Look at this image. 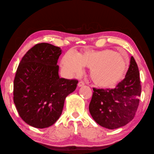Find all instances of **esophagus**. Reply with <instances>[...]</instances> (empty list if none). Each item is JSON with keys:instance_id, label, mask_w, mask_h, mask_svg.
<instances>
[{"instance_id": "1", "label": "esophagus", "mask_w": 154, "mask_h": 154, "mask_svg": "<svg viewBox=\"0 0 154 154\" xmlns=\"http://www.w3.org/2000/svg\"><path fill=\"white\" fill-rule=\"evenodd\" d=\"M85 85V83L83 82V81H80V82L78 83V86L79 87H82V86H83Z\"/></svg>"}]
</instances>
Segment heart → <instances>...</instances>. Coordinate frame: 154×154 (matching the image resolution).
<instances>
[{"instance_id":"1","label":"heart","mask_w":154,"mask_h":154,"mask_svg":"<svg viewBox=\"0 0 154 154\" xmlns=\"http://www.w3.org/2000/svg\"><path fill=\"white\" fill-rule=\"evenodd\" d=\"M82 66L90 69V78L96 85L111 88L124 79L128 63L124 56L110 49L85 51L78 55L69 52L62 60L63 68L70 73H81Z\"/></svg>"}]
</instances>
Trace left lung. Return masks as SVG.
<instances>
[{"label": "left lung", "instance_id": "left-lung-1", "mask_svg": "<svg viewBox=\"0 0 154 154\" xmlns=\"http://www.w3.org/2000/svg\"><path fill=\"white\" fill-rule=\"evenodd\" d=\"M93 90L89 110L97 124L109 129L128 124L135 115L141 92L139 71L135 58L131 57L125 78L115 88H94Z\"/></svg>", "mask_w": 154, "mask_h": 154}]
</instances>
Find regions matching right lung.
I'll return each instance as SVG.
<instances>
[{
  "label": "right lung",
  "mask_w": 154,
  "mask_h": 154,
  "mask_svg": "<svg viewBox=\"0 0 154 154\" xmlns=\"http://www.w3.org/2000/svg\"><path fill=\"white\" fill-rule=\"evenodd\" d=\"M60 48L35 44L22 58L13 83V102L23 121L43 128L59 119L66 97L75 90L78 80L60 78L57 62Z\"/></svg>",
  "instance_id": "right-lung-1"
}]
</instances>
